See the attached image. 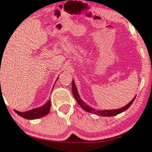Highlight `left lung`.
Listing matches in <instances>:
<instances>
[{"mask_svg":"<svg viewBox=\"0 0 152 152\" xmlns=\"http://www.w3.org/2000/svg\"><path fill=\"white\" fill-rule=\"evenodd\" d=\"M72 94H73L77 102L81 106V107H82L84 111L89 112V113H91L96 114V115H98L104 116V117H111V116L116 115H118V114L122 113L123 111H126V110L128 109V108H129L130 106L132 104V103L134 102L135 98H136V96H135L134 97V99H133L129 103L127 104L126 106H124V107L120 108V109H112V110H100V111H99V110L93 109V108L91 107L90 106L86 104L80 98V95H79V93L77 92V90L75 84L74 80H72Z\"/></svg>","mask_w":152,"mask_h":152,"instance_id":"obj_1","label":"left lung"}]
</instances>
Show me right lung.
<instances>
[{"instance_id": "add662e5", "label": "right lung", "mask_w": 152, "mask_h": 152, "mask_svg": "<svg viewBox=\"0 0 152 152\" xmlns=\"http://www.w3.org/2000/svg\"><path fill=\"white\" fill-rule=\"evenodd\" d=\"M50 100H48L42 107L33 109L32 110H30V111L26 112H20L16 111V110H14V111L18 115H19L20 117L26 118V119L34 120L42 118L43 116L46 115L47 114H48L50 113Z\"/></svg>"}]
</instances>
